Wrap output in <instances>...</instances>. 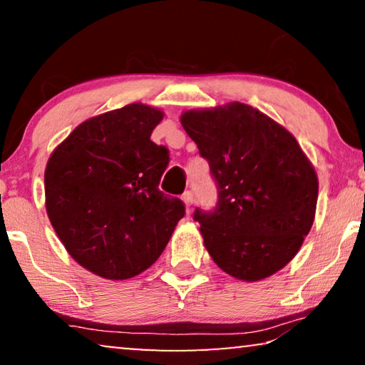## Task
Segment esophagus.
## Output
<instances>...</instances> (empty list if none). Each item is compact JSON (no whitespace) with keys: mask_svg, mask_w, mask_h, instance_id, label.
<instances>
[{"mask_svg":"<svg viewBox=\"0 0 365 365\" xmlns=\"http://www.w3.org/2000/svg\"><path fill=\"white\" fill-rule=\"evenodd\" d=\"M182 200H183L185 207L192 208V205H193V193H192V192H185V193L182 195Z\"/></svg>","mask_w":365,"mask_h":365,"instance_id":"esophagus-1","label":"esophagus"}]
</instances>
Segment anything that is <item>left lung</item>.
<instances>
[{
	"instance_id": "left-lung-1",
	"label": "left lung",
	"mask_w": 365,
	"mask_h": 365,
	"mask_svg": "<svg viewBox=\"0 0 365 365\" xmlns=\"http://www.w3.org/2000/svg\"><path fill=\"white\" fill-rule=\"evenodd\" d=\"M182 125L218 187L215 210L193 213L215 263L241 281L284 268L309 233L319 190L296 138L241 102L187 110Z\"/></svg>"
}]
</instances>
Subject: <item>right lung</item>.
Returning a JSON list of instances; mask_svg holds the SVG:
<instances>
[{
    "label": "right lung",
    "instance_id": "add662e5",
    "mask_svg": "<svg viewBox=\"0 0 365 365\" xmlns=\"http://www.w3.org/2000/svg\"><path fill=\"white\" fill-rule=\"evenodd\" d=\"M163 112L129 104L82 122L44 172L46 212L68 253L106 279H129L155 263L185 205L158 190L167 147L150 140Z\"/></svg>",
    "mask_w": 365,
    "mask_h": 365
}]
</instances>
